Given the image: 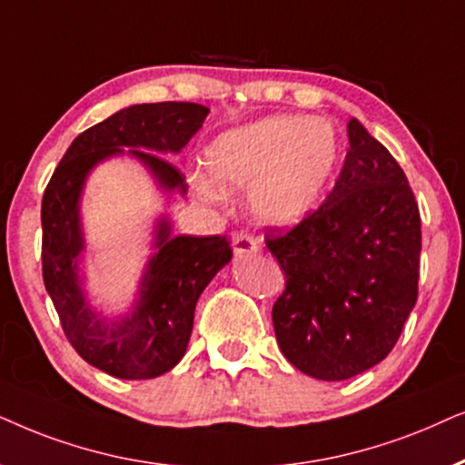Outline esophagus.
<instances>
[{"mask_svg":"<svg viewBox=\"0 0 465 465\" xmlns=\"http://www.w3.org/2000/svg\"><path fill=\"white\" fill-rule=\"evenodd\" d=\"M259 251V242L251 233H236L233 236V252L236 257H244V255H252V252Z\"/></svg>","mask_w":465,"mask_h":465,"instance_id":"esophagus-1","label":"esophagus"}]
</instances>
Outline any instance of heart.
<instances>
[{"instance_id":"heart-1","label":"heart","mask_w":465,"mask_h":465,"mask_svg":"<svg viewBox=\"0 0 465 465\" xmlns=\"http://www.w3.org/2000/svg\"><path fill=\"white\" fill-rule=\"evenodd\" d=\"M342 159V140L327 119L270 114L227 129L203 148V195L251 189L252 213L272 227H295L319 208Z\"/></svg>"}]
</instances>
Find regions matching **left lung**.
<instances>
[{
  "label": "left lung",
  "instance_id": "obj_1",
  "mask_svg": "<svg viewBox=\"0 0 465 465\" xmlns=\"http://www.w3.org/2000/svg\"><path fill=\"white\" fill-rule=\"evenodd\" d=\"M349 153L319 210L265 238L284 272L272 308L276 342L319 381H346L381 363L417 304L420 216L391 153L357 119Z\"/></svg>",
  "mask_w": 465,
  "mask_h": 465
}]
</instances>
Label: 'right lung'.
<instances>
[{"instance_id":"obj_1","label":"right lung","mask_w":465,"mask_h":465,"mask_svg":"<svg viewBox=\"0 0 465 465\" xmlns=\"http://www.w3.org/2000/svg\"><path fill=\"white\" fill-rule=\"evenodd\" d=\"M208 113L191 102L119 110L72 142L42 197V276L61 327L86 363L116 379H157L181 361L197 300L233 252L225 236H172L168 216H159L138 297L125 314L104 317L91 306L80 276L86 246L80 221L84 183L102 161L129 154L161 191L187 195L184 176L161 154L181 153Z\"/></svg>"}]
</instances>
